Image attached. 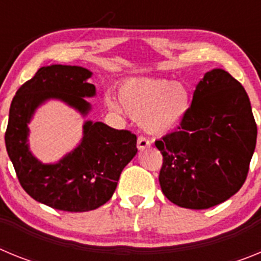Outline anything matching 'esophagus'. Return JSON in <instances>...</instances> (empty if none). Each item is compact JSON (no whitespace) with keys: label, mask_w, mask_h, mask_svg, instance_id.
<instances>
[{"label":"esophagus","mask_w":261,"mask_h":261,"mask_svg":"<svg viewBox=\"0 0 261 261\" xmlns=\"http://www.w3.org/2000/svg\"><path fill=\"white\" fill-rule=\"evenodd\" d=\"M151 142L147 140L146 137H144V136H140V137L137 138V147L138 150H144V149H147V147H150Z\"/></svg>","instance_id":"34e87169"}]
</instances>
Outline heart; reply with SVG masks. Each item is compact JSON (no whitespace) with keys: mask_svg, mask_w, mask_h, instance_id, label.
<instances>
[{"mask_svg":"<svg viewBox=\"0 0 261 261\" xmlns=\"http://www.w3.org/2000/svg\"><path fill=\"white\" fill-rule=\"evenodd\" d=\"M120 103L128 115L140 120L142 128L153 135H162L176 128L191 108L192 96L188 87L174 81L132 78L119 89ZM111 110L119 105L107 98Z\"/></svg>","mask_w":261,"mask_h":261,"instance_id":"obj_1","label":"heart"}]
</instances>
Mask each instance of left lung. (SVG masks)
<instances>
[{
    "label": "left lung",
    "mask_w": 261,
    "mask_h": 261,
    "mask_svg": "<svg viewBox=\"0 0 261 261\" xmlns=\"http://www.w3.org/2000/svg\"><path fill=\"white\" fill-rule=\"evenodd\" d=\"M256 136L244 87L222 69L205 73L180 125L155 141L163 156V195L188 209L230 199L247 179Z\"/></svg>",
    "instance_id": "1"
}]
</instances>
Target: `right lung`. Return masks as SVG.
<instances>
[{
	"instance_id": "1",
	"label": "right lung",
	"mask_w": 261,
	"mask_h": 261,
	"mask_svg": "<svg viewBox=\"0 0 261 261\" xmlns=\"http://www.w3.org/2000/svg\"><path fill=\"white\" fill-rule=\"evenodd\" d=\"M90 77L81 66H43L18 89L10 106L5 144L18 180L32 199L57 211L89 212L106 204L137 153L135 133L100 121H86L80 146L56 165H43L29 150L27 124L36 107L55 98L86 115L90 105L84 98L95 95Z\"/></svg>"
}]
</instances>
